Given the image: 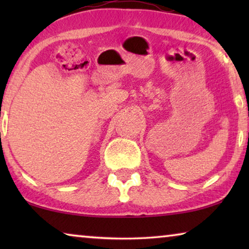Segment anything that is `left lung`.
Here are the masks:
<instances>
[{
    "mask_svg": "<svg viewBox=\"0 0 249 249\" xmlns=\"http://www.w3.org/2000/svg\"><path fill=\"white\" fill-rule=\"evenodd\" d=\"M248 112H249V108H248ZM249 115V114H248ZM248 141H249V134H248Z\"/></svg>",
    "mask_w": 249,
    "mask_h": 249,
    "instance_id": "left-lung-1",
    "label": "left lung"
}]
</instances>
